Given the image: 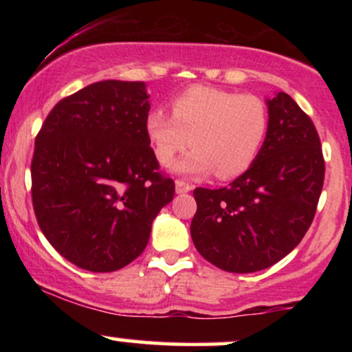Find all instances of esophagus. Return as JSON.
<instances>
[{
    "label": "esophagus",
    "instance_id": "1",
    "mask_svg": "<svg viewBox=\"0 0 352 352\" xmlns=\"http://www.w3.org/2000/svg\"><path fill=\"white\" fill-rule=\"evenodd\" d=\"M192 188H193L192 185L187 184V182H184V180H177L175 182V192L177 193H187Z\"/></svg>",
    "mask_w": 352,
    "mask_h": 352
}]
</instances>
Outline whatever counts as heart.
<instances>
[{
  "mask_svg": "<svg viewBox=\"0 0 352 352\" xmlns=\"http://www.w3.org/2000/svg\"><path fill=\"white\" fill-rule=\"evenodd\" d=\"M268 109L260 98L208 86H193L177 96L172 116L153 109L145 132L155 159L170 165L190 144L193 151L173 165V172L235 179L260 155L268 134Z\"/></svg>",
  "mask_w": 352,
  "mask_h": 352,
  "instance_id": "b5f03b06",
  "label": "heart"
}]
</instances>
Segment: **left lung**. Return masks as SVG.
<instances>
[{
  "instance_id": "obj_1",
  "label": "left lung",
  "mask_w": 352,
  "mask_h": 352,
  "mask_svg": "<svg viewBox=\"0 0 352 352\" xmlns=\"http://www.w3.org/2000/svg\"><path fill=\"white\" fill-rule=\"evenodd\" d=\"M268 134L260 155L228 187L195 188L193 245L230 273L278 263L308 232L324 182L316 127L286 92L266 99Z\"/></svg>"
}]
</instances>
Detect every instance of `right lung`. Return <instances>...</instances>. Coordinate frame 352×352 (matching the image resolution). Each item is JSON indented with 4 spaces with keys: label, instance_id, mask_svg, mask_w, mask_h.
I'll return each mask as SVG.
<instances>
[{
    "label": "right lung",
    "instance_id": "right-lung-1",
    "mask_svg": "<svg viewBox=\"0 0 352 352\" xmlns=\"http://www.w3.org/2000/svg\"><path fill=\"white\" fill-rule=\"evenodd\" d=\"M145 82L100 80L59 100L36 137L33 207L44 236L94 273L144 252L152 221L175 193L145 132Z\"/></svg>",
    "mask_w": 352,
    "mask_h": 352
}]
</instances>
